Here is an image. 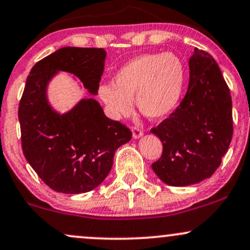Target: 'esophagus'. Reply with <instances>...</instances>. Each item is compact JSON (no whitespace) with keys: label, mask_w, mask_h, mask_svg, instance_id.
Segmentation results:
<instances>
[{"label":"esophagus","mask_w":250,"mask_h":250,"mask_svg":"<svg viewBox=\"0 0 250 250\" xmlns=\"http://www.w3.org/2000/svg\"><path fill=\"white\" fill-rule=\"evenodd\" d=\"M131 133H133V137L135 140H139L140 137L143 136V131L140 128L137 127H133L131 128Z\"/></svg>","instance_id":"obj_1"}]
</instances>
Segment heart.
<instances>
[{
  "label": "heart",
  "mask_w": 250,
  "mask_h": 250,
  "mask_svg": "<svg viewBox=\"0 0 250 250\" xmlns=\"http://www.w3.org/2000/svg\"><path fill=\"white\" fill-rule=\"evenodd\" d=\"M186 76L185 62L177 54H142L116 71L115 82L102 83L99 97L115 120L131 113L133 99L143 115L161 120L179 105Z\"/></svg>",
  "instance_id": "1"
}]
</instances>
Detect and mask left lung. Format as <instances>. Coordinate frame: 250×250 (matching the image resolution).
Segmentation results:
<instances>
[{
    "label": "left lung",
    "mask_w": 250,
    "mask_h": 250,
    "mask_svg": "<svg viewBox=\"0 0 250 250\" xmlns=\"http://www.w3.org/2000/svg\"><path fill=\"white\" fill-rule=\"evenodd\" d=\"M185 99L168 119L151 129L162 156L151 165L166 185L185 187L215 173L233 137L231 96L213 56L195 48L189 57Z\"/></svg>",
    "instance_id": "1"
}]
</instances>
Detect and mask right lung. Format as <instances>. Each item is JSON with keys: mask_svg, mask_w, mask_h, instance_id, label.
I'll return each mask as SVG.
<instances>
[{"mask_svg": "<svg viewBox=\"0 0 250 250\" xmlns=\"http://www.w3.org/2000/svg\"><path fill=\"white\" fill-rule=\"evenodd\" d=\"M107 53L102 48L64 47L31 68L19 107L22 149L31 168L53 190L82 194L108 176L116 149L131 131L104 115L93 97L81 99L65 113L51 105L48 87L60 71L97 95Z\"/></svg>", "mask_w": 250, "mask_h": 250, "instance_id": "obj_1", "label": "right lung"}]
</instances>
